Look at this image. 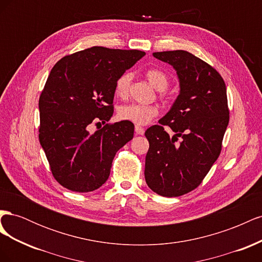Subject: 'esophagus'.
Masks as SVG:
<instances>
[{
    "label": "esophagus",
    "mask_w": 262,
    "mask_h": 262,
    "mask_svg": "<svg viewBox=\"0 0 262 262\" xmlns=\"http://www.w3.org/2000/svg\"><path fill=\"white\" fill-rule=\"evenodd\" d=\"M136 133L140 134V136H143L144 128H142V126H140V125H136Z\"/></svg>",
    "instance_id": "obj_1"
}]
</instances>
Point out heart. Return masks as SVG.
Here are the masks:
<instances>
[{
	"label": "heart",
	"instance_id": "1",
	"mask_svg": "<svg viewBox=\"0 0 262 262\" xmlns=\"http://www.w3.org/2000/svg\"><path fill=\"white\" fill-rule=\"evenodd\" d=\"M145 76L148 82L157 91H165L169 85V77L164 71L160 69H148L145 71ZM132 74L124 72L117 78L115 84V92L118 97L126 98L129 96ZM158 115V108L153 105L130 104L122 106L119 110V117L122 120H128L137 125H144Z\"/></svg>",
	"mask_w": 262,
	"mask_h": 262
}]
</instances>
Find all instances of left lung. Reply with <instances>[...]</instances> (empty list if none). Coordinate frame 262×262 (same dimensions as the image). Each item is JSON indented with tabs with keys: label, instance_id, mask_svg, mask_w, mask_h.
<instances>
[{
	"label": "left lung",
	"instance_id": "left-lung-1",
	"mask_svg": "<svg viewBox=\"0 0 262 262\" xmlns=\"http://www.w3.org/2000/svg\"><path fill=\"white\" fill-rule=\"evenodd\" d=\"M153 55L176 70L180 93L160 124L145 131L149 148L144 176L157 194L179 196L199 186L220 156L229 121L226 86L215 69L188 51ZM164 126L176 136L170 138Z\"/></svg>",
	"mask_w": 262,
	"mask_h": 262
}]
</instances>
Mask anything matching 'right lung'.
Masks as SVG:
<instances>
[{
	"label": "right lung",
	"instance_id": "obj_1",
	"mask_svg": "<svg viewBox=\"0 0 262 262\" xmlns=\"http://www.w3.org/2000/svg\"><path fill=\"white\" fill-rule=\"evenodd\" d=\"M145 52L105 47L77 51L55 63L39 97V141L54 179L75 192L105 184L116 153L132 140L128 120L104 124L114 114L115 84Z\"/></svg>",
	"mask_w": 262,
	"mask_h": 262
}]
</instances>
